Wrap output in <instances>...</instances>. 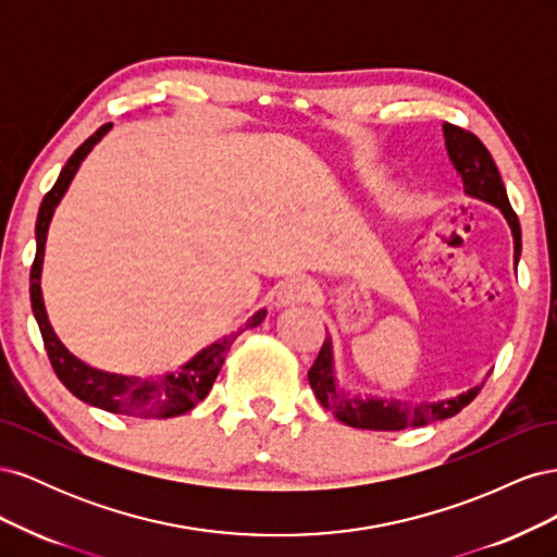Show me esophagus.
<instances>
[{"label": "esophagus", "instance_id": "1", "mask_svg": "<svg viewBox=\"0 0 557 557\" xmlns=\"http://www.w3.org/2000/svg\"><path fill=\"white\" fill-rule=\"evenodd\" d=\"M311 281L305 276H293L288 281H283L276 290V301L278 307H295L307 301L311 297Z\"/></svg>", "mask_w": 557, "mask_h": 557}]
</instances>
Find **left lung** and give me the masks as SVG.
<instances>
[{
	"label": "left lung",
	"mask_w": 557,
	"mask_h": 557,
	"mask_svg": "<svg viewBox=\"0 0 557 557\" xmlns=\"http://www.w3.org/2000/svg\"><path fill=\"white\" fill-rule=\"evenodd\" d=\"M442 129H444L448 160L465 185V195L481 199L485 205L499 209L504 221H507L511 227L513 260L518 262L520 223L509 205L507 188H504L493 156L487 153V148L471 132H465L448 123H444ZM309 383L313 387L318 401L323 404L325 409H330L336 420H342V423L358 430H381V432L420 428V425L434 423V420L453 418L455 413H460L483 387V381H481L479 385L469 387V391L460 395L436 399V401H399V399L350 393L339 381H336L334 344L330 334L323 348H320L313 367L309 369Z\"/></svg>",
	"instance_id": "8db88e82"
}]
</instances>
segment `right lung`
I'll list each match as a JSON object with an SVG mask.
<instances>
[{
	"label": "right lung",
	"instance_id": "1",
	"mask_svg": "<svg viewBox=\"0 0 557 557\" xmlns=\"http://www.w3.org/2000/svg\"><path fill=\"white\" fill-rule=\"evenodd\" d=\"M111 127H113L111 123L102 125L90 139H86L74 150V156L62 166L55 185L46 193L41 201L39 215H37V258L29 272L32 311H35V318L46 344V352L50 358V364L55 369L58 379L64 383L66 391L76 395L81 401L111 413H127V416H139V418H174V416L188 413L209 395L234 339H237L244 330L258 327L267 318V309L256 311L246 320L244 327H239L232 334H225L223 339H215L213 344L197 350L190 360H185L176 369V372H166L164 376H134V374L104 372V369H97L76 358L74 352L60 342V336L55 334L53 325H50L48 320L44 293H41V272H44L48 227H50V221H53V213L62 201L64 193L70 190L81 162L90 156V150L104 139V134Z\"/></svg>",
	"mask_w": 557,
	"mask_h": 557
}]
</instances>
